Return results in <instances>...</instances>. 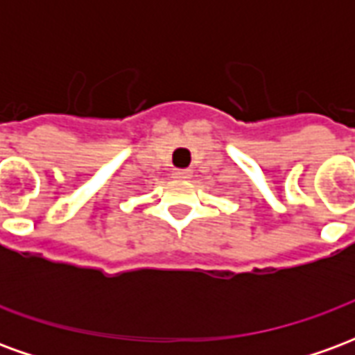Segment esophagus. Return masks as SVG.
<instances>
[{"instance_id": "obj_1", "label": "esophagus", "mask_w": 355, "mask_h": 355, "mask_svg": "<svg viewBox=\"0 0 355 355\" xmlns=\"http://www.w3.org/2000/svg\"><path fill=\"white\" fill-rule=\"evenodd\" d=\"M190 177H192V171L190 169H175L173 171V178H177V180H188Z\"/></svg>"}]
</instances>
